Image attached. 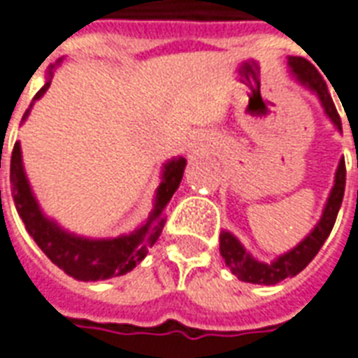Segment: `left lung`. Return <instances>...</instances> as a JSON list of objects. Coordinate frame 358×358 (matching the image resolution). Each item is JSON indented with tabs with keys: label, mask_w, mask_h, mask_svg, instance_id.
<instances>
[{
	"label": "left lung",
	"mask_w": 358,
	"mask_h": 358,
	"mask_svg": "<svg viewBox=\"0 0 358 358\" xmlns=\"http://www.w3.org/2000/svg\"><path fill=\"white\" fill-rule=\"evenodd\" d=\"M287 61H289V66H292L295 78L318 94L326 115L341 130V118H339L336 105L331 101V95L328 92V86H326L322 74L318 73L316 66L310 65L307 59L287 57ZM343 194H345V159L339 161L338 172H336V184L331 187V194L328 197L320 222L316 224L315 230L308 234L305 240L301 241L297 248H293L289 253L276 259L274 263H259L253 257H249V253H245V249L241 248V243L234 238L232 234L222 232L220 234V255L224 259L226 266L232 270L240 280L249 282V284L276 285L285 278L297 276L301 270L315 259L316 253L324 245L326 238L330 236L331 228L336 224V218H338L341 201H343Z\"/></svg>",
	"instance_id": "1"
}]
</instances>
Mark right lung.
I'll list each match as a JSON object with an SVG mask.
<instances>
[{
	"instance_id": "obj_1",
	"label": "right lung",
	"mask_w": 358,
	"mask_h": 358,
	"mask_svg": "<svg viewBox=\"0 0 358 358\" xmlns=\"http://www.w3.org/2000/svg\"><path fill=\"white\" fill-rule=\"evenodd\" d=\"M48 88H50V82L36 94V97H40ZM184 169H186V159L182 157L166 163L163 182L157 192L155 210L148 224L141 226L138 232L115 238V240L76 238V236L63 232L61 228L43 217L22 171L19 143H15L13 148L9 180H11V195L17 205V213L22 218L32 240L38 243V248L50 257L51 263L65 270L69 276L84 280V282H95V280L122 276L143 261V257L148 255V249L159 240V236L163 232L164 222H166L164 207L171 201L176 187L180 186Z\"/></svg>"
}]
</instances>
